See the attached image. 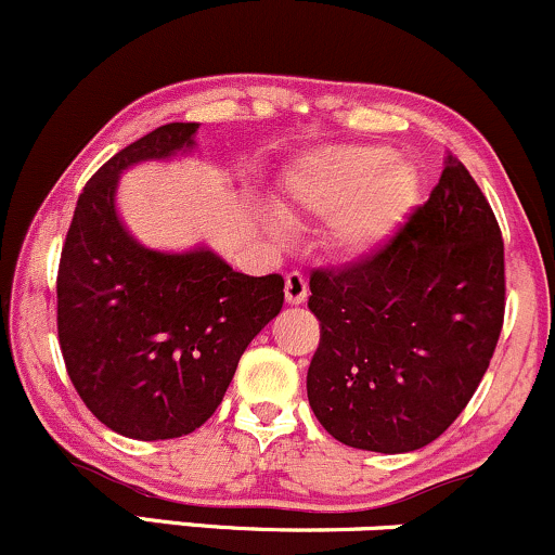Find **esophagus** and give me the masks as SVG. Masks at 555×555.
<instances>
[{"label": "esophagus", "instance_id": "esophagus-1", "mask_svg": "<svg viewBox=\"0 0 555 555\" xmlns=\"http://www.w3.org/2000/svg\"><path fill=\"white\" fill-rule=\"evenodd\" d=\"M284 292H287V302H292V306H300V302H306L308 300L306 276H302L300 271L287 273V287H284Z\"/></svg>", "mask_w": 555, "mask_h": 555}]
</instances>
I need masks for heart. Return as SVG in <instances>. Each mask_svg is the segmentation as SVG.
I'll list each match as a JSON object with an SVG mask.
<instances>
[{
	"label": "heart",
	"mask_w": 555,
	"mask_h": 555,
	"mask_svg": "<svg viewBox=\"0 0 555 555\" xmlns=\"http://www.w3.org/2000/svg\"><path fill=\"white\" fill-rule=\"evenodd\" d=\"M287 189L297 210L315 218L334 216L332 236L343 253L369 255L411 212L418 173L382 144H339L300 160Z\"/></svg>",
	"instance_id": "obj_1"
}]
</instances>
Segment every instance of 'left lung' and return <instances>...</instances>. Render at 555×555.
Listing matches in <instances>:
<instances>
[{"label":"left lung","instance_id":"8db88e82","mask_svg":"<svg viewBox=\"0 0 555 555\" xmlns=\"http://www.w3.org/2000/svg\"><path fill=\"white\" fill-rule=\"evenodd\" d=\"M321 343L308 400L350 448L408 453L459 418L503 328L501 227L459 157L379 249L310 273Z\"/></svg>","mask_w":555,"mask_h":555}]
</instances>
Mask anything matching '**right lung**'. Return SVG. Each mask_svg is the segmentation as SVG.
Masks as SVG:
<instances>
[{"label":"right lung","instance_id":"obj_1","mask_svg":"<svg viewBox=\"0 0 555 555\" xmlns=\"http://www.w3.org/2000/svg\"><path fill=\"white\" fill-rule=\"evenodd\" d=\"M199 124H166L96 170L78 197L57 271V337L87 408L131 440H173L221 405L242 352L284 306L279 273L247 276L208 247L139 245L115 210L126 168L194 147Z\"/></svg>","mask_w":555,"mask_h":555}]
</instances>
